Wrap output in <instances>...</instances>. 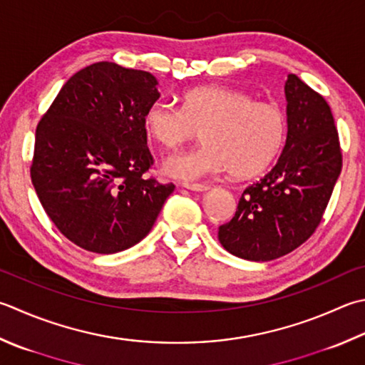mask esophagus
<instances>
[{"label": "esophagus", "mask_w": 365, "mask_h": 365, "mask_svg": "<svg viewBox=\"0 0 365 365\" xmlns=\"http://www.w3.org/2000/svg\"><path fill=\"white\" fill-rule=\"evenodd\" d=\"M184 187H187L190 190H195V192H203V190H208L210 185L208 184H198V182H184Z\"/></svg>", "instance_id": "34e87169"}]
</instances>
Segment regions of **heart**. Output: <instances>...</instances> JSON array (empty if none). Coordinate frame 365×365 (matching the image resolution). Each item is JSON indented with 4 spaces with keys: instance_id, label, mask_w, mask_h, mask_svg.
<instances>
[{
    "instance_id": "b5f03b06",
    "label": "heart",
    "mask_w": 365,
    "mask_h": 365,
    "mask_svg": "<svg viewBox=\"0 0 365 365\" xmlns=\"http://www.w3.org/2000/svg\"><path fill=\"white\" fill-rule=\"evenodd\" d=\"M143 125L165 149H178L202 132L200 148L178 153L163 163L165 173L184 181L227 170L240 178L257 175L277 159L287 135L286 113L278 105L225 86L190 88L181 97V108L154 101Z\"/></svg>"
}]
</instances>
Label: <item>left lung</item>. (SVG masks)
<instances>
[{"label":"left lung","instance_id":"left-lung-1","mask_svg":"<svg viewBox=\"0 0 365 365\" xmlns=\"http://www.w3.org/2000/svg\"><path fill=\"white\" fill-rule=\"evenodd\" d=\"M287 138L277 165L247 185L217 238L233 256L273 260L294 251L321 224L341 171L334 115L321 93L287 76Z\"/></svg>","mask_w":365,"mask_h":365}]
</instances>
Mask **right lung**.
<instances>
[{"label":"right lung","mask_w":365,"mask_h":365,"mask_svg":"<svg viewBox=\"0 0 365 365\" xmlns=\"http://www.w3.org/2000/svg\"><path fill=\"white\" fill-rule=\"evenodd\" d=\"M157 84L148 71L98 61L65 82L38 123L31 182L82 250L114 254L141 242L175 189L146 176L154 157L143 118Z\"/></svg>","instance_id":"obj_1"}]
</instances>
